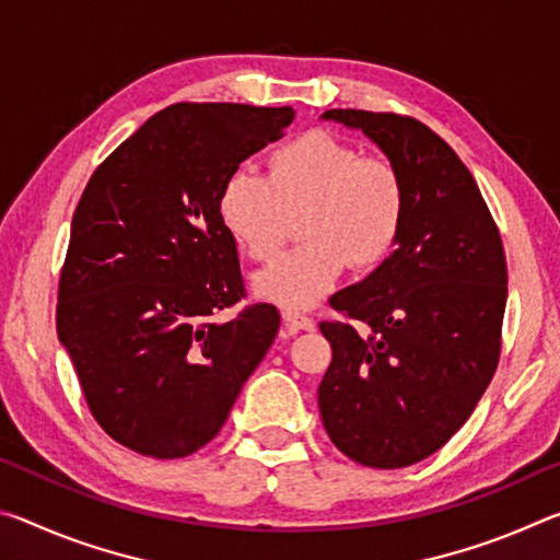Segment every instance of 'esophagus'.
I'll return each mask as SVG.
<instances>
[{
    "instance_id": "1",
    "label": "esophagus",
    "mask_w": 560,
    "mask_h": 560,
    "mask_svg": "<svg viewBox=\"0 0 560 560\" xmlns=\"http://www.w3.org/2000/svg\"><path fill=\"white\" fill-rule=\"evenodd\" d=\"M283 320H287V328L291 334H299V330H314V318L306 314H299V311H283Z\"/></svg>"
}]
</instances>
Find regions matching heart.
I'll use <instances>...</instances> for the list:
<instances>
[{
  "mask_svg": "<svg viewBox=\"0 0 560 560\" xmlns=\"http://www.w3.org/2000/svg\"><path fill=\"white\" fill-rule=\"evenodd\" d=\"M217 210L224 230L254 261L277 259L299 220L303 246L254 279L264 301L287 311L318 303L346 269L368 271L400 242L407 189L393 163L311 130L273 148L267 177L234 170L224 179Z\"/></svg>",
  "mask_w": 560,
  "mask_h": 560,
  "instance_id": "b5f03b06",
  "label": "heart"
}]
</instances>
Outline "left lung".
Wrapping results in <instances>:
<instances>
[{"mask_svg": "<svg viewBox=\"0 0 560 560\" xmlns=\"http://www.w3.org/2000/svg\"><path fill=\"white\" fill-rule=\"evenodd\" d=\"M324 118L363 130L383 150L405 179L407 212L390 257L330 296L343 320H320L334 350L318 385L320 420L348 459L410 467L469 420L494 377L504 246L471 173L424 122L355 108Z\"/></svg>", "mask_w": 560, "mask_h": 560, "instance_id": "left-lung-1", "label": "left lung"}]
</instances>
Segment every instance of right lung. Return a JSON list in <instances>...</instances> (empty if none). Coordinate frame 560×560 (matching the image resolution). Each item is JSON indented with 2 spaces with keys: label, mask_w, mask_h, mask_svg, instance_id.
<instances>
[{
  "label": "right lung",
  "mask_w": 560,
  "mask_h": 560,
  "mask_svg": "<svg viewBox=\"0 0 560 560\" xmlns=\"http://www.w3.org/2000/svg\"><path fill=\"white\" fill-rule=\"evenodd\" d=\"M296 110L175 103L103 160L83 189L56 330L108 438L179 459L222 430L279 330L271 303L232 320L244 279L217 210L222 183Z\"/></svg>",
  "instance_id": "1"
}]
</instances>
